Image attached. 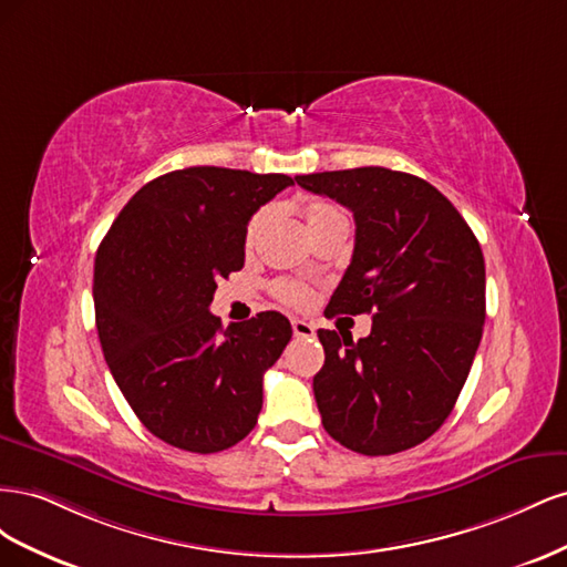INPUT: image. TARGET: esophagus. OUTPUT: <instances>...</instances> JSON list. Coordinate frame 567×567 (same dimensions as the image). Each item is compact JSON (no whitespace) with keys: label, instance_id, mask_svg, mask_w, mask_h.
I'll use <instances>...</instances> for the list:
<instances>
[{"label":"esophagus","instance_id":"obj_1","mask_svg":"<svg viewBox=\"0 0 567 567\" xmlns=\"http://www.w3.org/2000/svg\"><path fill=\"white\" fill-rule=\"evenodd\" d=\"M290 326H293V336L296 338H312L315 336V326L310 321L293 319V321H290Z\"/></svg>","mask_w":567,"mask_h":567}]
</instances>
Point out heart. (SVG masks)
I'll return each instance as SVG.
<instances>
[{
  "label": "heart",
  "instance_id": "heart-1",
  "mask_svg": "<svg viewBox=\"0 0 567 567\" xmlns=\"http://www.w3.org/2000/svg\"><path fill=\"white\" fill-rule=\"evenodd\" d=\"M269 219H271V208L257 210L250 217L248 229H246V246L248 248L257 244V238L262 236L265 227L269 225ZM336 219H346V215H342L338 208H333V205H326V203L315 205V208L307 213V225H310V231H317L326 225H331V221H336ZM274 293H277L279 300H284L286 305H293V307H307L312 300L310 288L300 281H288V279L274 284Z\"/></svg>",
  "mask_w": 567,
  "mask_h": 567
}]
</instances>
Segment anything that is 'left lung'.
Instances as JSON below:
<instances>
[{
	"instance_id": "1",
	"label": "left lung",
	"mask_w": 567,
	"mask_h": 567,
	"mask_svg": "<svg viewBox=\"0 0 567 567\" xmlns=\"http://www.w3.org/2000/svg\"><path fill=\"white\" fill-rule=\"evenodd\" d=\"M354 215V252L326 317L373 312L371 333L319 329L321 423L367 456L416 447L452 414L485 323V257L433 184L388 167L300 175Z\"/></svg>"
}]
</instances>
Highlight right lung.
Here are the masks:
<instances>
[{
  "mask_svg": "<svg viewBox=\"0 0 567 567\" xmlns=\"http://www.w3.org/2000/svg\"><path fill=\"white\" fill-rule=\"evenodd\" d=\"M288 175L186 167L144 184L94 260L96 331L113 379L148 431L184 452L234 447L257 423L262 375L293 329L279 312L221 326L219 279L246 260L250 217Z\"/></svg>",
  "mask_w": 567,
  "mask_h": 567,
  "instance_id": "obj_1",
  "label": "right lung"
}]
</instances>
